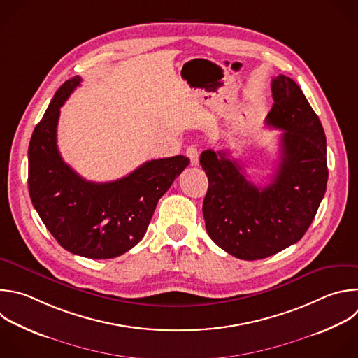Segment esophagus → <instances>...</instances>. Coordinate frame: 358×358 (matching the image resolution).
I'll return each instance as SVG.
<instances>
[{"label":"esophagus","instance_id":"obj_1","mask_svg":"<svg viewBox=\"0 0 358 358\" xmlns=\"http://www.w3.org/2000/svg\"><path fill=\"white\" fill-rule=\"evenodd\" d=\"M187 157L191 160V164L192 166H198L199 164V155H198V150L195 146H189L185 152Z\"/></svg>","mask_w":358,"mask_h":358}]
</instances>
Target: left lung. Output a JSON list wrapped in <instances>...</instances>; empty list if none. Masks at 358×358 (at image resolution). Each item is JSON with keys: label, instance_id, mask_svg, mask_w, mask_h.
Listing matches in <instances>:
<instances>
[{"label": "left lung", "instance_id": "8db88e82", "mask_svg": "<svg viewBox=\"0 0 358 358\" xmlns=\"http://www.w3.org/2000/svg\"><path fill=\"white\" fill-rule=\"evenodd\" d=\"M273 108L266 124L281 129L280 163L271 182L257 187L229 152L205 150L208 177L202 212L210 239L241 260L273 256L302 239L324 196L326 136L299 85L273 78Z\"/></svg>", "mask_w": 358, "mask_h": 358}]
</instances>
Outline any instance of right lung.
<instances>
[{
    "label": "right lung",
    "mask_w": 358,
    "mask_h": 358,
    "mask_svg": "<svg viewBox=\"0 0 358 358\" xmlns=\"http://www.w3.org/2000/svg\"><path fill=\"white\" fill-rule=\"evenodd\" d=\"M80 83L76 76L57 90L32 134L28 188L42 222L63 249L87 259H113L142 241L159 199L189 159L150 160L110 182L80 177L57 149L60 108Z\"/></svg>",
    "instance_id": "right-lung-1"
}]
</instances>
